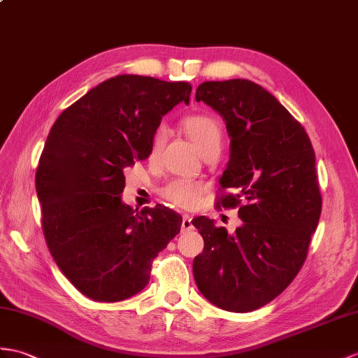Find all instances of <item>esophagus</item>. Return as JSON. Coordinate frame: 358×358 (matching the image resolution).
<instances>
[{
	"label": "esophagus",
	"mask_w": 358,
	"mask_h": 358,
	"mask_svg": "<svg viewBox=\"0 0 358 358\" xmlns=\"http://www.w3.org/2000/svg\"><path fill=\"white\" fill-rule=\"evenodd\" d=\"M192 218L189 217V215H182V221H181V231H189L192 230Z\"/></svg>",
	"instance_id": "esophagus-1"
}]
</instances>
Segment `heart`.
Masks as SVG:
<instances>
[{
	"label": "heart",
	"mask_w": 358,
	"mask_h": 358,
	"mask_svg": "<svg viewBox=\"0 0 358 358\" xmlns=\"http://www.w3.org/2000/svg\"><path fill=\"white\" fill-rule=\"evenodd\" d=\"M182 129L187 137L192 140V143L203 155L212 151H220L222 145V128L221 123L210 114H190L181 122ZM164 143V131H155L151 140V148H149V155L151 159L159 155L160 149ZM206 192V185L199 181L190 180H173L168 182L162 189L163 198L168 199L173 206L182 207V209H192L195 207L203 194Z\"/></svg>",
	"instance_id": "1"
}]
</instances>
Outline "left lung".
I'll return each mask as SVG.
<instances>
[{
  "instance_id": "1",
  "label": "left lung",
  "mask_w": 358,
  "mask_h": 358,
  "mask_svg": "<svg viewBox=\"0 0 358 358\" xmlns=\"http://www.w3.org/2000/svg\"><path fill=\"white\" fill-rule=\"evenodd\" d=\"M195 99L226 122L230 160L220 185L231 192L217 207H238L243 224L230 235L206 217L192 221L204 239L194 278L218 308L248 313L284 292L306 259L322 212L314 149L302 124L252 80L203 82Z\"/></svg>"
}]
</instances>
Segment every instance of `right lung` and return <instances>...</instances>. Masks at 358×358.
Returning a JSON list of instances; mask_svg holds the SVG:
<instances>
[{
	"instance_id": "right-lung-1",
	"label": "right lung",
	"mask_w": 358,
	"mask_h": 358,
	"mask_svg": "<svg viewBox=\"0 0 358 358\" xmlns=\"http://www.w3.org/2000/svg\"><path fill=\"white\" fill-rule=\"evenodd\" d=\"M187 82L120 74L61 113L41 154L36 194L48 250L64 276L96 302L141 292L151 265L180 234L168 207L122 201L123 169L149 157L163 115L189 103Z\"/></svg>"
}]
</instances>
